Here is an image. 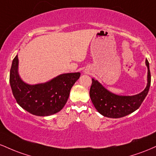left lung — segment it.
<instances>
[{
	"label": "left lung",
	"mask_w": 156,
	"mask_h": 156,
	"mask_svg": "<svg viewBox=\"0 0 156 156\" xmlns=\"http://www.w3.org/2000/svg\"><path fill=\"white\" fill-rule=\"evenodd\" d=\"M145 64L147 67V83L142 92L135 95H118L105 89L98 80L92 78L89 95L100 114L108 118H120L131 114L140 107L147 95L151 83L149 62L147 58Z\"/></svg>",
	"instance_id": "obj_1"
}]
</instances>
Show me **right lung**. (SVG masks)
Here are the masks:
<instances>
[{
	"instance_id": "1",
	"label": "right lung",
	"mask_w": 156,
	"mask_h": 156,
	"mask_svg": "<svg viewBox=\"0 0 156 156\" xmlns=\"http://www.w3.org/2000/svg\"><path fill=\"white\" fill-rule=\"evenodd\" d=\"M18 55L12 61L9 82L16 101L23 109L39 117H47L60 112L69 98V92L80 76V73H64L47 82L28 84L18 72Z\"/></svg>"
}]
</instances>
